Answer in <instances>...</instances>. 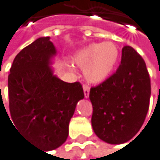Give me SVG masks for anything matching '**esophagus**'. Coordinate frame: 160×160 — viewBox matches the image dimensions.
<instances>
[{"label":"esophagus","instance_id":"1","mask_svg":"<svg viewBox=\"0 0 160 160\" xmlns=\"http://www.w3.org/2000/svg\"><path fill=\"white\" fill-rule=\"evenodd\" d=\"M83 90H84V96L85 98H89V94H90V87L88 85H84L83 86Z\"/></svg>","mask_w":160,"mask_h":160}]
</instances>
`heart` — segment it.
<instances>
[{
  "instance_id": "b5f03b06",
  "label": "heart",
  "mask_w": 160,
  "mask_h": 160,
  "mask_svg": "<svg viewBox=\"0 0 160 160\" xmlns=\"http://www.w3.org/2000/svg\"><path fill=\"white\" fill-rule=\"evenodd\" d=\"M120 58L116 44L107 41L92 43L80 50L74 57V62L84 69V76L89 83L98 84L109 77Z\"/></svg>"
}]
</instances>
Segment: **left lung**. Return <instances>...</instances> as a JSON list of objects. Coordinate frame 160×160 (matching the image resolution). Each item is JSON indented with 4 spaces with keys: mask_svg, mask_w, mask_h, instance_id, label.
Here are the masks:
<instances>
[{
    "mask_svg": "<svg viewBox=\"0 0 160 160\" xmlns=\"http://www.w3.org/2000/svg\"><path fill=\"white\" fill-rule=\"evenodd\" d=\"M150 97L145 61L131 46H124L116 72L90 91L92 126L97 136L109 144L132 139L146 119Z\"/></svg>",
    "mask_w": 160,
    "mask_h": 160,
    "instance_id": "1",
    "label": "left lung"
}]
</instances>
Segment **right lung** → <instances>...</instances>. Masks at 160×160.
Segmentation results:
<instances>
[{"label": "right lung", "instance_id": "right-lung-1", "mask_svg": "<svg viewBox=\"0 0 160 160\" xmlns=\"http://www.w3.org/2000/svg\"><path fill=\"white\" fill-rule=\"evenodd\" d=\"M55 54L49 37L38 38L16 55L8 80L14 128L45 151L66 142L76 104L84 98L79 82L67 83L53 75L49 64Z\"/></svg>", "mask_w": 160, "mask_h": 160}]
</instances>
